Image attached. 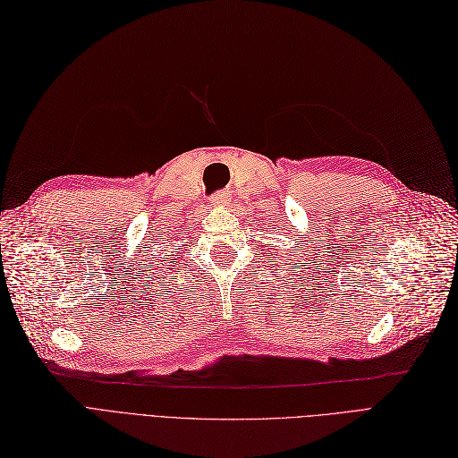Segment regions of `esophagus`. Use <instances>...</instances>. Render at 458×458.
<instances>
[{
	"label": "esophagus",
	"mask_w": 458,
	"mask_h": 458,
	"mask_svg": "<svg viewBox=\"0 0 458 458\" xmlns=\"http://www.w3.org/2000/svg\"><path fill=\"white\" fill-rule=\"evenodd\" d=\"M229 202H231V193L225 191V189L212 195V204H217V207H227Z\"/></svg>",
	"instance_id": "1"
}]
</instances>
